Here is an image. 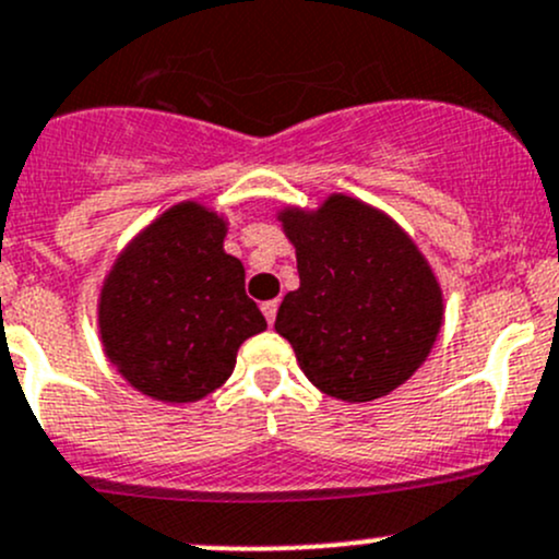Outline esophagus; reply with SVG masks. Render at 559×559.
Returning <instances> with one entry per match:
<instances>
[{"mask_svg": "<svg viewBox=\"0 0 559 559\" xmlns=\"http://www.w3.org/2000/svg\"><path fill=\"white\" fill-rule=\"evenodd\" d=\"M262 313L264 319H267V324H273L275 313H278V299H267V302H262Z\"/></svg>", "mask_w": 559, "mask_h": 559, "instance_id": "1", "label": "esophagus"}]
</instances>
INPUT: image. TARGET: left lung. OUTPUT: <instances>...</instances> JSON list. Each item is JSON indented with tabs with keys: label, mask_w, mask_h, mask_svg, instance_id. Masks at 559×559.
<instances>
[{
	"label": "left lung",
	"mask_w": 559,
	"mask_h": 559,
	"mask_svg": "<svg viewBox=\"0 0 559 559\" xmlns=\"http://www.w3.org/2000/svg\"><path fill=\"white\" fill-rule=\"evenodd\" d=\"M275 219L299 273L275 332L289 340L305 378L350 404L407 383L444 324L442 284L409 233L345 192L316 209L284 205Z\"/></svg>",
	"instance_id": "obj_1"
}]
</instances>
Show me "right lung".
<instances>
[{
  "instance_id": "right-lung-1",
  "label": "right lung",
  "mask_w": 559,
  "mask_h": 559,
  "mask_svg": "<svg viewBox=\"0 0 559 559\" xmlns=\"http://www.w3.org/2000/svg\"><path fill=\"white\" fill-rule=\"evenodd\" d=\"M227 216L181 201L133 235L98 292L104 356L144 396L192 404L225 385L238 348L267 329L225 251Z\"/></svg>"
}]
</instances>
